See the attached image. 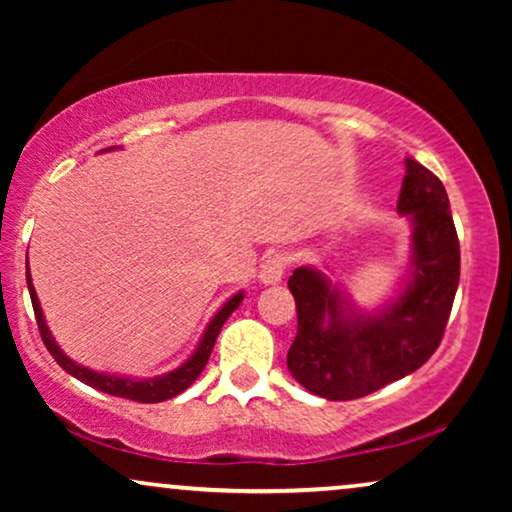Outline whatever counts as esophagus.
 Here are the masks:
<instances>
[{"mask_svg": "<svg viewBox=\"0 0 512 512\" xmlns=\"http://www.w3.org/2000/svg\"><path fill=\"white\" fill-rule=\"evenodd\" d=\"M284 272H286V258L279 254L268 256L261 265V272H258V282L265 286L279 284L284 279Z\"/></svg>", "mask_w": 512, "mask_h": 512, "instance_id": "1", "label": "esophagus"}]
</instances>
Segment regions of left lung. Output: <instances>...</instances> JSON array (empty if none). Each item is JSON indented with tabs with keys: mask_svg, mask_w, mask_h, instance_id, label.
<instances>
[{
	"mask_svg": "<svg viewBox=\"0 0 512 512\" xmlns=\"http://www.w3.org/2000/svg\"><path fill=\"white\" fill-rule=\"evenodd\" d=\"M398 212L412 226L401 291L363 312L317 268H296L298 333L286 356L291 375L328 401H352L415 373L436 352L459 286V237L436 174L405 158Z\"/></svg>",
	"mask_w": 512,
	"mask_h": 512,
	"instance_id": "1",
	"label": "left lung"
}]
</instances>
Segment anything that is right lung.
<instances>
[{
    "mask_svg": "<svg viewBox=\"0 0 512 512\" xmlns=\"http://www.w3.org/2000/svg\"><path fill=\"white\" fill-rule=\"evenodd\" d=\"M111 149H114V146H111ZM104 151H109V149H104ZM27 289H30L34 317H37L41 340H44V345H46L48 352H51L53 359L60 363V368L67 370L69 375H74L76 380L88 384V387L100 389V391H104V394H111V396L130 398V401H137V403L167 401V398L179 396L181 391H186L188 387H191V384L198 380L202 368L207 366L209 354H212L214 342H216V338H219L221 326L226 324V319L230 317V314H233L237 307H240L242 298H244V291H237L235 296H230L226 303H223L221 310L216 312L212 319H209V324L205 328V333H202V338L198 342V347H195V352L188 356V359L181 363L179 368H174V370H170V373L158 375V377L135 380V377H125V375L97 373V370H90L86 366H81V363L69 359V356L60 349L58 342H55L51 331H48L46 319H44V310H41L37 291H34V284H32V277H30V265H27Z\"/></svg>",
    "mask_w": 512,
    "mask_h": 512,
    "instance_id": "1",
    "label": "right lung"
}]
</instances>
